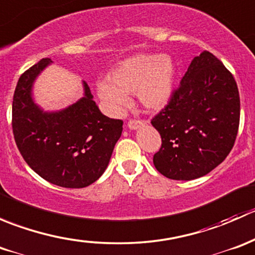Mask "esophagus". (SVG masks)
Returning a JSON list of instances; mask_svg holds the SVG:
<instances>
[{"label": "esophagus", "mask_w": 255, "mask_h": 255, "mask_svg": "<svg viewBox=\"0 0 255 255\" xmlns=\"http://www.w3.org/2000/svg\"><path fill=\"white\" fill-rule=\"evenodd\" d=\"M143 123V120H134V118H132V120L128 121V128H130V129H137V128H139Z\"/></svg>", "instance_id": "obj_1"}]
</instances>
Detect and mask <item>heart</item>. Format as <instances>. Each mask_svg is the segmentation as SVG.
Masks as SVG:
<instances>
[{"instance_id": "b5f03b06", "label": "heart", "mask_w": 255, "mask_h": 255, "mask_svg": "<svg viewBox=\"0 0 255 255\" xmlns=\"http://www.w3.org/2000/svg\"><path fill=\"white\" fill-rule=\"evenodd\" d=\"M174 63L169 55H138L123 60L110 74V82L97 86L100 97L112 107L126 104V94L137 95L146 109H160L170 100L174 85Z\"/></svg>"}]
</instances>
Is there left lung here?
I'll use <instances>...</instances> for the list:
<instances>
[{"mask_svg": "<svg viewBox=\"0 0 255 255\" xmlns=\"http://www.w3.org/2000/svg\"><path fill=\"white\" fill-rule=\"evenodd\" d=\"M241 101L237 82L212 53L192 59L168 105L151 118L161 137L156 170L173 180L201 177L220 165L235 145Z\"/></svg>", "mask_w": 255, "mask_h": 255, "instance_id": "8db88e82", "label": "left lung"}]
</instances>
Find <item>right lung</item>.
Wrapping results in <instances>:
<instances>
[{
  "label": "right lung",
  "instance_id": "right-lung-1",
  "mask_svg": "<svg viewBox=\"0 0 255 255\" xmlns=\"http://www.w3.org/2000/svg\"><path fill=\"white\" fill-rule=\"evenodd\" d=\"M44 58L17 82L12 129L25 163L39 176L68 189L86 187L106 170L122 134V120L102 115L84 81L85 96L59 112H44L32 100V85L50 64Z\"/></svg>",
  "mask_w": 255,
  "mask_h": 255
}]
</instances>
